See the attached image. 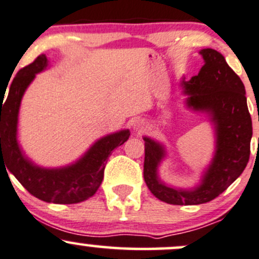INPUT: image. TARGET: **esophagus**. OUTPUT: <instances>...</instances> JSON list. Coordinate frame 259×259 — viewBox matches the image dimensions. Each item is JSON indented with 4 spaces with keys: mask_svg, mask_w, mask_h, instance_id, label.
<instances>
[{
    "mask_svg": "<svg viewBox=\"0 0 259 259\" xmlns=\"http://www.w3.org/2000/svg\"><path fill=\"white\" fill-rule=\"evenodd\" d=\"M132 126H133V130L137 131V132H142V131L146 130V123H144L142 119H136V121H133Z\"/></svg>",
    "mask_w": 259,
    "mask_h": 259,
    "instance_id": "1",
    "label": "esophagus"
}]
</instances>
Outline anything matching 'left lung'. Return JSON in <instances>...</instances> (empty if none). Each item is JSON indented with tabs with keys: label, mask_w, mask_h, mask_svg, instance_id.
Masks as SVG:
<instances>
[{
	"label": "left lung",
	"mask_w": 259,
	"mask_h": 259,
	"mask_svg": "<svg viewBox=\"0 0 259 259\" xmlns=\"http://www.w3.org/2000/svg\"><path fill=\"white\" fill-rule=\"evenodd\" d=\"M200 54L205 64L199 74L183 81V85L189 94L188 106L206 111L215 123L216 153L201 184L194 190H178L158 179L157 168L164 149L144 137V182L153 195L166 204L199 205L211 201L240 177L251 154L252 118L243 82L221 53L206 48Z\"/></svg>",
	"instance_id": "8db88e82"
}]
</instances>
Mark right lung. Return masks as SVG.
I'll return each mask as SVG.
<instances>
[{
    "label": "right lung",
    "mask_w": 259,
    "mask_h": 259,
    "mask_svg": "<svg viewBox=\"0 0 259 259\" xmlns=\"http://www.w3.org/2000/svg\"><path fill=\"white\" fill-rule=\"evenodd\" d=\"M47 65L46 55H39L18 71L5 102L6 91L1 93V166L6 164L7 170L17 178L27 191L43 201L77 204L96 193L104 179L108 157L113 149L128 140L130 131H119L99 140L81 159L70 166L44 169L29 162L17 143L18 110L27 86Z\"/></svg>",
    "instance_id": "add662e5"
}]
</instances>
